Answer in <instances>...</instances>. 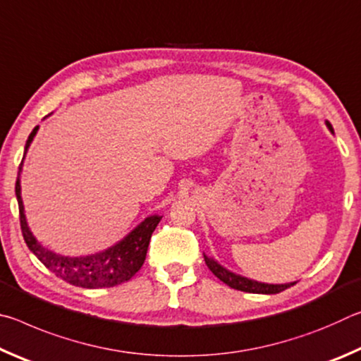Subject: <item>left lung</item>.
<instances>
[{
  "mask_svg": "<svg viewBox=\"0 0 361 361\" xmlns=\"http://www.w3.org/2000/svg\"><path fill=\"white\" fill-rule=\"evenodd\" d=\"M325 124L329 130L333 132V126L329 124L328 121H325ZM204 259H205V264L209 266L210 271L215 274V276L224 282L228 286L234 290H240V291H245V293H261V295H276V293L283 291L286 288H290V286L295 285L296 282L293 283H282V285H272V283H261V282H256V280L252 279H247V277H242L239 274H234L228 271V269L223 267L219 262H216L213 258H209V256L204 255Z\"/></svg>",
  "mask_w": 361,
  "mask_h": 361,
  "instance_id": "1",
  "label": "left lung"
}]
</instances>
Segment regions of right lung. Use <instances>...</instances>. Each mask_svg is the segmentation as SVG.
Returning a JSON list of instances; mask_svg holds the SVG:
<instances>
[{"instance_id":"1","label":"right lung","mask_w":361,"mask_h":361,"mask_svg":"<svg viewBox=\"0 0 361 361\" xmlns=\"http://www.w3.org/2000/svg\"><path fill=\"white\" fill-rule=\"evenodd\" d=\"M38 129L39 126H36L32 133H30L25 145V151H23V159H25L27 151L30 148V145H32ZM23 159L19 166V176H17L16 181V195L17 202H19L22 234L23 239H25L27 247L30 248V252H33L36 258H38L49 271L56 274L57 277L75 286H82V288H109V286L124 283L135 276L140 271V267L143 266L151 235L159 221L162 219V216L151 215L148 218H145L135 229L124 237V239L114 243L113 247L103 250V252L87 256L59 255L56 252H52V250L42 247L41 243L36 240L33 232L28 228L20 192V173Z\"/></svg>"}]
</instances>
